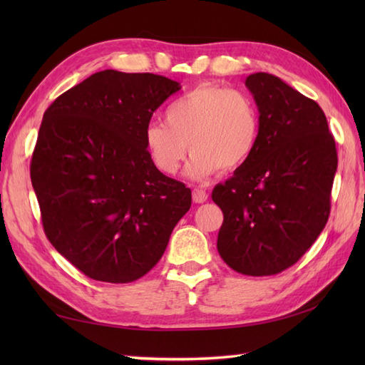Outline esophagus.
<instances>
[{
	"label": "esophagus",
	"mask_w": 365,
	"mask_h": 365,
	"mask_svg": "<svg viewBox=\"0 0 365 365\" xmlns=\"http://www.w3.org/2000/svg\"><path fill=\"white\" fill-rule=\"evenodd\" d=\"M207 199H208V195L204 190H199V188L192 190V202L204 204V202H207Z\"/></svg>",
	"instance_id": "34e87169"
}]
</instances>
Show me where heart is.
I'll return each mask as SVG.
<instances>
[{"mask_svg":"<svg viewBox=\"0 0 365 365\" xmlns=\"http://www.w3.org/2000/svg\"><path fill=\"white\" fill-rule=\"evenodd\" d=\"M260 136V111L242 91L200 84L170 102L165 123L153 122L144 131V145L160 173L174 175L190 149L187 175L204 180L234 173L251 158Z\"/></svg>","mask_w":365,"mask_h":365,"instance_id":"obj_1","label":"heart"}]
</instances>
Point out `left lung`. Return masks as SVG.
<instances>
[{"instance_id": "left-lung-1", "label": "left lung", "mask_w": 365, "mask_h": 365, "mask_svg": "<svg viewBox=\"0 0 365 365\" xmlns=\"http://www.w3.org/2000/svg\"><path fill=\"white\" fill-rule=\"evenodd\" d=\"M245 84L260 136L251 158L212 192L224 215L216 246L237 273L271 276L294 265L327 226L337 150L319 103L265 72Z\"/></svg>"}]
</instances>
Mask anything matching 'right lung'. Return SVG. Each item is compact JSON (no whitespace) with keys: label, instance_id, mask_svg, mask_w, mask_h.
<instances>
[{"label":"right lung","instance_id":"right-lung-1","mask_svg":"<svg viewBox=\"0 0 365 365\" xmlns=\"http://www.w3.org/2000/svg\"><path fill=\"white\" fill-rule=\"evenodd\" d=\"M180 84L103 71L43 114L31 182L46 238L91 279L127 284L165 254L191 190L155 168L144 145L152 114Z\"/></svg>","mask_w":365,"mask_h":365}]
</instances>
